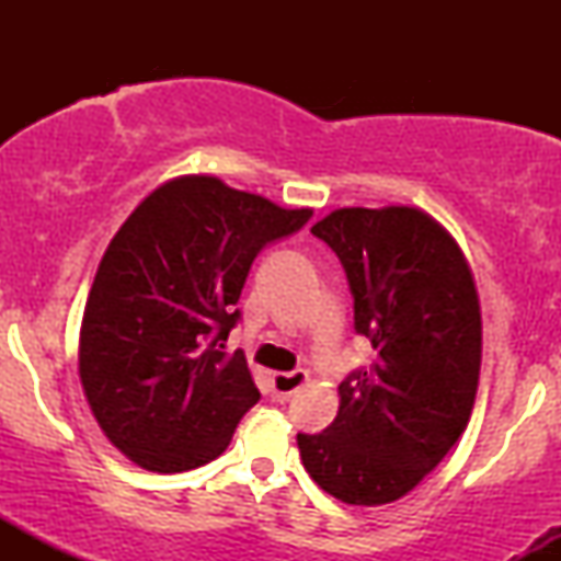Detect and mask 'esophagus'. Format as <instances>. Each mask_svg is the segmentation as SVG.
Wrapping results in <instances>:
<instances>
[{
	"label": "esophagus",
	"mask_w": 561,
	"mask_h": 561,
	"mask_svg": "<svg viewBox=\"0 0 561 561\" xmlns=\"http://www.w3.org/2000/svg\"><path fill=\"white\" fill-rule=\"evenodd\" d=\"M306 382H308V371L302 369L289 371V375H274L272 377L274 401H289V398H293Z\"/></svg>",
	"instance_id": "34e87169"
}]
</instances>
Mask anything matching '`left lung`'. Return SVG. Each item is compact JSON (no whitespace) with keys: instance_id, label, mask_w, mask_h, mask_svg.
I'll return each mask as SVG.
<instances>
[{"instance_id":"left-lung-1","label":"left lung","mask_w":561,"mask_h":561,"mask_svg":"<svg viewBox=\"0 0 561 561\" xmlns=\"http://www.w3.org/2000/svg\"><path fill=\"white\" fill-rule=\"evenodd\" d=\"M311 234L334 250L369 369L340 382V411L298 433L306 472L345 504L414 491L465 433L480 379V302L459 244L416 208H340Z\"/></svg>"}]
</instances>
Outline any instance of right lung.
<instances>
[{"mask_svg": "<svg viewBox=\"0 0 561 561\" xmlns=\"http://www.w3.org/2000/svg\"><path fill=\"white\" fill-rule=\"evenodd\" d=\"M313 210H285L216 176H182L107 244L81 321L79 371L102 433L134 465L186 472L227 450L261 392L224 353L255 255Z\"/></svg>", "mask_w": 561, "mask_h": 561, "instance_id": "add662e5", "label": "right lung"}]
</instances>
